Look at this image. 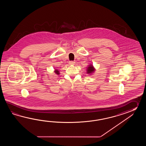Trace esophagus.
<instances>
[{
  "instance_id": "1",
  "label": "esophagus",
  "mask_w": 146,
  "mask_h": 146,
  "mask_svg": "<svg viewBox=\"0 0 146 146\" xmlns=\"http://www.w3.org/2000/svg\"><path fill=\"white\" fill-rule=\"evenodd\" d=\"M74 63H75V62H74V61H70V62H69V64L70 65H74Z\"/></svg>"
}]
</instances>
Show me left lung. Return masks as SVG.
<instances>
[{
  "label": "left lung",
  "instance_id": "1",
  "mask_svg": "<svg viewBox=\"0 0 146 146\" xmlns=\"http://www.w3.org/2000/svg\"><path fill=\"white\" fill-rule=\"evenodd\" d=\"M87 70V74H91L95 71V68L93 67V65H89L88 67Z\"/></svg>",
  "mask_w": 146,
  "mask_h": 146
}]
</instances>
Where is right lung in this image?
Here are the masks:
<instances>
[{
    "label": "right lung",
    "mask_w": 146,
    "mask_h": 146,
    "mask_svg": "<svg viewBox=\"0 0 146 146\" xmlns=\"http://www.w3.org/2000/svg\"><path fill=\"white\" fill-rule=\"evenodd\" d=\"M55 72L56 73V74H59V72L58 70H57V69H56L55 70Z\"/></svg>",
    "instance_id": "add662e5"
}]
</instances>
